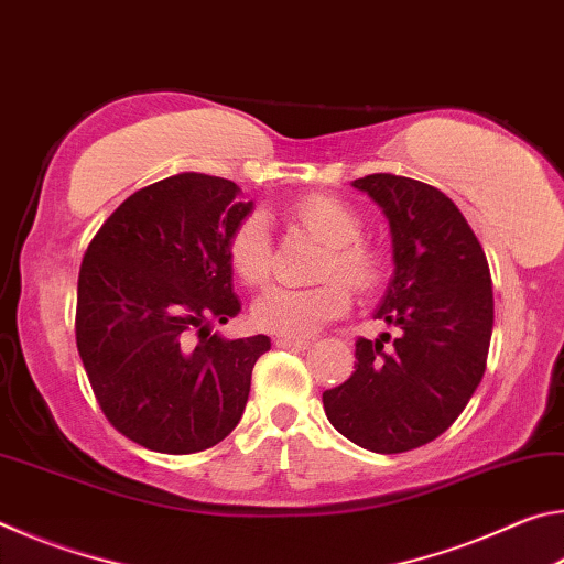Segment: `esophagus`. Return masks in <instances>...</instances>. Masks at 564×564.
<instances>
[{"instance_id":"1","label":"esophagus","mask_w":564,"mask_h":564,"mask_svg":"<svg viewBox=\"0 0 564 564\" xmlns=\"http://www.w3.org/2000/svg\"><path fill=\"white\" fill-rule=\"evenodd\" d=\"M273 343H275V348H285V350H305V348L311 346V340L289 338V336H279Z\"/></svg>"}]
</instances>
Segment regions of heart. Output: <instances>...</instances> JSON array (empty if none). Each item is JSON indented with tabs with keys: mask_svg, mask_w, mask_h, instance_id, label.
Instances as JSON below:
<instances>
[{
	"mask_svg": "<svg viewBox=\"0 0 564 564\" xmlns=\"http://www.w3.org/2000/svg\"><path fill=\"white\" fill-rule=\"evenodd\" d=\"M291 214L328 243L323 275H340L356 291L376 289L383 275V256L373 243L360 238V216L336 196L311 194L293 204ZM228 259L246 285H263L273 269L269 221L263 214H248L228 238ZM343 280V281H344ZM341 281V282H343ZM339 279L293 289L273 285L253 303V323L275 336L305 338L323 323L338 318L350 305L348 285Z\"/></svg>",
	"mask_w": 564,
	"mask_h": 564,
	"instance_id": "heart-1",
	"label": "heart"
}]
</instances>
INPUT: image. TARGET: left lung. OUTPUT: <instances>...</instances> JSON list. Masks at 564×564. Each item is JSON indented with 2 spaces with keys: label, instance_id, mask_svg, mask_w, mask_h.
I'll use <instances>...</instances> for the list:
<instances>
[{
  "label": "left lung",
  "instance_id": "left-lung-1",
  "mask_svg": "<svg viewBox=\"0 0 564 564\" xmlns=\"http://www.w3.org/2000/svg\"><path fill=\"white\" fill-rule=\"evenodd\" d=\"M352 188L388 218L393 279L376 318L400 333L393 348L356 343V370L323 393L330 425L366 451L405 453L435 441L480 386L492 336L485 251L451 198L423 181L370 174Z\"/></svg>",
  "mask_w": 564,
  "mask_h": 564
}]
</instances>
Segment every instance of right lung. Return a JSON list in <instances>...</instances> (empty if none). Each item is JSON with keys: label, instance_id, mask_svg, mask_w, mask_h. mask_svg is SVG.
<instances>
[{"label": "right lung", "instance_id": "add662e5", "mask_svg": "<svg viewBox=\"0 0 564 564\" xmlns=\"http://www.w3.org/2000/svg\"><path fill=\"white\" fill-rule=\"evenodd\" d=\"M251 212L234 181L184 171L131 194L84 253L76 348L104 415L149 451L202 453L243 415L271 338L212 326L241 311L228 238Z\"/></svg>", "mask_w": 564, "mask_h": 564}]
</instances>
